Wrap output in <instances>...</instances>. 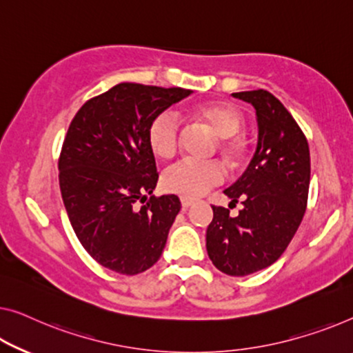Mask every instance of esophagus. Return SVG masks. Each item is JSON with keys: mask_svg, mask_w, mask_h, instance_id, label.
<instances>
[{"mask_svg": "<svg viewBox=\"0 0 353 353\" xmlns=\"http://www.w3.org/2000/svg\"><path fill=\"white\" fill-rule=\"evenodd\" d=\"M181 203H182V208H183V209H188L194 201H193V199H188V198H182Z\"/></svg>", "mask_w": 353, "mask_h": 353, "instance_id": "1", "label": "esophagus"}]
</instances>
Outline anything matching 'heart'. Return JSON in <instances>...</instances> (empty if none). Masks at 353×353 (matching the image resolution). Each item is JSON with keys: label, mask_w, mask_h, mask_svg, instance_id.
I'll return each mask as SVG.
<instances>
[{"label": "heart", "mask_w": 353, "mask_h": 353, "mask_svg": "<svg viewBox=\"0 0 353 353\" xmlns=\"http://www.w3.org/2000/svg\"><path fill=\"white\" fill-rule=\"evenodd\" d=\"M190 115L209 131L219 136L220 150L228 160H238L244 152V141L236 136L243 125V115L233 106L222 103H206L190 109ZM147 143L157 159L171 160L177 154L181 133L176 119L161 112L152 120L147 131ZM223 168L217 161H181L170 168L161 177L163 188L183 198L203 196L209 188L223 181Z\"/></svg>", "instance_id": "b5f03b06"}]
</instances>
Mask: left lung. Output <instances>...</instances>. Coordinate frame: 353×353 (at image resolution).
Here are the masks:
<instances>
[{
	"label": "left lung",
	"instance_id": "obj_1",
	"mask_svg": "<svg viewBox=\"0 0 353 353\" xmlns=\"http://www.w3.org/2000/svg\"><path fill=\"white\" fill-rule=\"evenodd\" d=\"M255 109L259 141L244 174L223 193L241 201L236 217L212 206L206 249L219 271L249 276L271 266L290 244L306 212L311 157L292 114L266 90L233 93Z\"/></svg>",
	"mask_w": 353,
	"mask_h": 353
}]
</instances>
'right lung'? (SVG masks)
I'll use <instances>...</instances> for the list:
<instances>
[{
    "label": "right lung",
    "mask_w": 353,
    "mask_h": 353,
    "mask_svg": "<svg viewBox=\"0 0 353 353\" xmlns=\"http://www.w3.org/2000/svg\"><path fill=\"white\" fill-rule=\"evenodd\" d=\"M190 93L119 83L88 99L68 128L59 160L68 217L92 259L119 274H139L159 261L181 210L176 194L149 198L159 172L147 131Z\"/></svg>",
    "instance_id": "right-lung-1"
}]
</instances>
